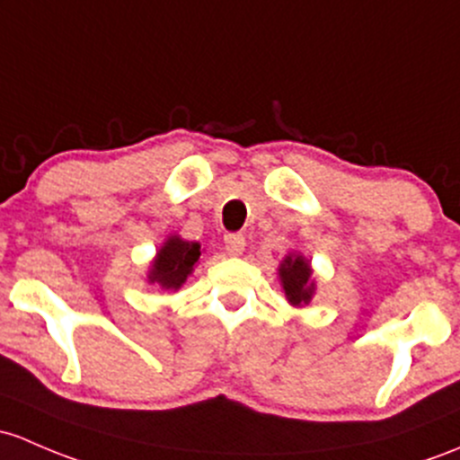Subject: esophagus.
<instances>
[{
    "instance_id": "1",
    "label": "esophagus",
    "mask_w": 460,
    "mask_h": 460,
    "mask_svg": "<svg viewBox=\"0 0 460 460\" xmlns=\"http://www.w3.org/2000/svg\"><path fill=\"white\" fill-rule=\"evenodd\" d=\"M246 240L243 234H226L225 235V249L229 255H243Z\"/></svg>"
}]
</instances>
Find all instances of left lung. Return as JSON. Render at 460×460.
<instances>
[{
    "label": "left lung",
    "mask_w": 460,
    "mask_h": 460,
    "mask_svg": "<svg viewBox=\"0 0 460 460\" xmlns=\"http://www.w3.org/2000/svg\"><path fill=\"white\" fill-rule=\"evenodd\" d=\"M278 278L291 306L304 308L315 297L317 282L315 275H313L311 260L299 253V251H291L288 255H284L278 267Z\"/></svg>",
    "instance_id": "left-lung-1"
}]
</instances>
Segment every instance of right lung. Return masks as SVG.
Here are the masks:
<instances>
[{
  "instance_id": "add662e5",
  "label": "right lung",
  "mask_w": 460,
  "mask_h": 460,
  "mask_svg": "<svg viewBox=\"0 0 460 460\" xmlns=\"http://www.w3.org/2000/svg\"><path fill=\"white\" fill-rule=\"evenodd\" d=\"M200 244L182 240L178 234L167 235L149 262L147 284H158L163 291H178L200 262Z\"/></svg>"
}]
</instances>
